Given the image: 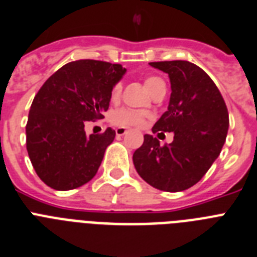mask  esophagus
<instances>
[{
	"instance_id": "34e87169",
	"label": "esophagus",
	"mask_w": 257,
	"mask_h": 257,
	"mask_svg": "<svg viewBox=\"0 0 257 257\" xmlns=\"http://www.w3.org/2000/svg\"><path fill=\"white\" fill-rule=\"evenodd\" d=\"M126 132H128V129L126 128H116V136H124L126 135Z\"/></svg>"
}]
</instances>
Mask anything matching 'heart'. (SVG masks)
<instances>
[{"label": "heart", "instance_id": "obj_1", "mask_svg": "<svg viewBox=\"0 0 257 257\" xmlns=\"http://www.w3.org/2000/svg\"><path fill=\"white\" fill-rule=\"evenodd\" d=\"M144 85L148 88V91L154 95L155 92H158L162 88H166L165 82L162 81L159 77H154V75H149L144 79ZM122 91V83L121 82H116L113 87L111 90V99L113 102H116ZM148 117V113L145 112L135 111L131 108H120L116 109L115 112H112L111 115V122L116 126L120 128H125V126H142L145 124V120Z\"/></svg>", "mask_w": 257, "mask_h": 257}]
</instances>
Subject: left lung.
I'll return each mask as SVG.
<instances>
[{
    "mask_svg": "<svg viewBox=\"0 0 257 257\" xmlns=\"http://www.w3.org/2000/svg\"><path fill=\"white\" fill-rule=\"evenodd\" d=\"M150 65L167 73L171 82L169 109L152 131L174 132V141L161 146L157 137L145 135L133 163L154 188L184 191L200 182L218 158L227 136V107L212 78L195 64L175 60Z\"/></svg>",
    "mask_w": 257,
    "mask_h": 257,
    "instance_id": "left-lung-1",
    "label": "left lung"
}]
</instances>
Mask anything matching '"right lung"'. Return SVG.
I'll list each match as a JSON object with an SVG mask.
<instances>
[{"instance_id":"add662e5","label":"right lung","mask_w":257,"mask_h":257,"mask_svg":"<svg viewBox=\"0 0 257 257\" xmlns=\"http://www.w3.org/2000/svg\"><path fill=\"white\" fill-rule=\"evenodd\" d=\"M126 69L120 64L78 60L60 68L32 100L26 146L36 174L57 191L78 188L98 172L115 131L86 136L85 121L103 118L111 90Z\"/></svg>"}]
</instances>
